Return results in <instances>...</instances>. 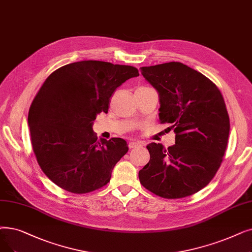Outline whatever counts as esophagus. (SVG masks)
Returning a JSON list of instances; mask_svg holds the SVG:
<instances>
[{"label": "esophagus", "mask_w": 252, "mask_h": 252, "mask_svg": "<svg viewBox=\"0 0 252 252\" xmlns=\"http://www.w3.org/2000/svg\"><path fill=\"white\" fill-rule=\"evenodd\" d=\"M141 145H142L141 142H135V141L129 142V144H128L129 148H135V147H138V146H141Z\"/></svg>", "instance_id": "34e87169"}]
</instances>
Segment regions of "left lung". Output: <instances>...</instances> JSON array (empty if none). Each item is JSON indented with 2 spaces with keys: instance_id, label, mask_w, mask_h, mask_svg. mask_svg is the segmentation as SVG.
Returning <instances> with one entry per match:
<instances>
[{
  "instance_id": "obj_1",
  "label": "left lung",
  "mask_w": 252,
  "mask_h": 252,
  "mask_svg": "<svg viewBox=\"0 0 252 252\" xmlns=\"http://www.w3.org/2000/svg\"><path fill=\"white\" fill-rule=\"evenodd\" d=\"M140 69L158 93L160 123L176 134L173 146H146L150 159L139 171L140 182L161 198L191 195L212 180L224 156L229 117L223 96L210 79L182 63Z\"/></svg>"
}]
</instances>
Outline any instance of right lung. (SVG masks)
Here are the masks:
<instances>
[{
	"instance_id": "add662e5",
	"label": "right lung",
	"mask_w": 252,
	"mask_h": 252,
	"mask_svg": "<svg viewBox=\"0 0 252 252\" xmlns=\"http://www.w3.org/2000/svg\"><path fill=\"white\" fill-rule=\"evenodd\" d=\"M137 76L132 65L82 61L61 67L43 83L28 123L39 166L58 187L86 193L110 181L128 147L122 138L97 141L93 125L97 114L108 112L117 87Z\"/></svg>"
}]
</instances>
